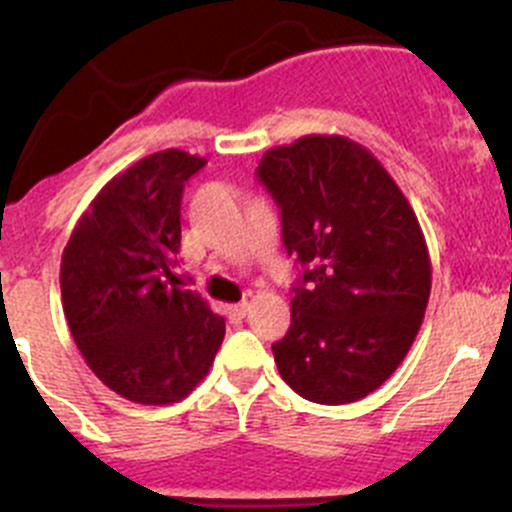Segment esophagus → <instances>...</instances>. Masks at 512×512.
<instances>
[{
    "mask_svg": "<svg viewBox=\"0 0 512 512\" xmlns=\"http://www.w3.org/2000/svg\"><path fill=\"white\" fill-rule=\"evenodd\" d=\"M245 312H247V302L227 304V307H225V314H227V319H230V322H242Z\"/></svg>",
    "mask_w": 512,
    "mask_h": 512,
    "instance_id": "34e87169",
    "label": "esophagus"
}]
</instances>
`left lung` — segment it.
<instances>
[{
  "mask_svg": "<svg viewBox=\"0 0 512 512\" xmlns=\"http://www.w3.org/2000/svg\"><path fill=\"white\" fill-rule=\"evenodd\" d=\"M304 270L292 324L272 344L280 376L314 404H352L404 361L431 294L421 225L369 148L347 136L297 138L257 168Z\"/></svg>",
  "mask_w": 512,
  "mask_h": 512,
  "instance_id": "obj_1",
  "label": "left lung"
}]
</instances>
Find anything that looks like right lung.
<instances>
[{"label": "right lung", "instance_id": "obj_1", "mask_svg": "<svg viewBox=\"0 0 512 512\" xmlns=\"http://www.w3.org/2000/svg\"><path fill=\"white\" fill-rule=\"evenodd\" d=\"M205 158L151 153L113 175L61 255V302L76 347L123 399L165 406L208 376L225 319L193 289L170 287L185 180Z\"/></svg>", "mask_w": 512, "mask_h": 512}]
</instances>
